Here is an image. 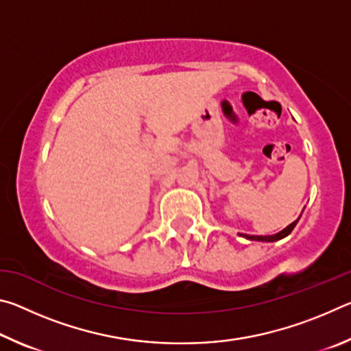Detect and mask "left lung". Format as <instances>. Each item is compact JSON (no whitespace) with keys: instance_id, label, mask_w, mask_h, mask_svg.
<instances>
[{"instance_id":"left-lung-1","label":"left lung","mask_w":351,"mask_h":351,"mask_svg":"<svg viewBox=\"0 0 351 351\" xmlns=\"http://www.w3.org/2000/svg\"><path fill=\"white\" fill-rule=\"evenodd\" d=\"M300 217L295 219V221L291 223L289 226H287L283 230H280L278 234H274V235H247V234H240V237H245V239L247 240H254V241H277V240H282L285 239V237H288L291 232H293V229L295 228L297 221H299Z\"/></svg>"}]
</instances>
